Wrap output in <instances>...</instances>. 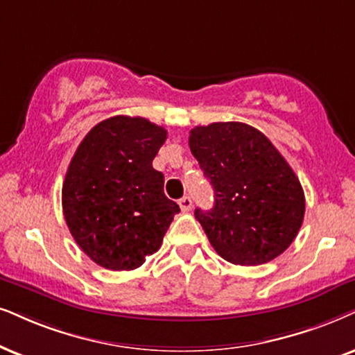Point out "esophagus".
<instances>
[{"mask_svg": "<svg viewBox=\"0 0 355 355\" xmlns=\"http://www.w3.org/2000/svg\"><path fill=\"white\" fill-rule=\"evenodd\" d=\"M178 205H180L182 211H185V213H187V211H190V209H191L193 201H191L190 196H183V198L178 200Z\"/></svg>", "mask_w": 355, "mask_h": 355, "instance_id": "34e87169", "label": "esophagus"}]
</instances>
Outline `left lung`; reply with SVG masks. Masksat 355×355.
Returning a JSON list of instances; mask_svg holds the SVG:
<instances>
[{
    "label": "left lung",
    "mask_w": 355,
    "mask_h": 355,
    "mask_svg": "<svg viewBox=\"0 0 355 355\" xmlns=\"http://www.w3.org/2000/svg\"><path fill=\"white\" fill-rule=\"evenodd\" d=\"M190 150L214 190L195 218L214 250L236 266H262L284 254L304 216V193L284 155L259 129L213 123L190 131Z\"/></svg>",
    "instance_id": "left-lung-1"
}]
</instances>
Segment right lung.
<instances>
[{
    "label": "right lung",
    "instance_id": "obj_1",
    "mask_svg": "<svg viewBox=\"0 0 355 355\" xmlns=\"http://www.w3.org/2000/svg\"><path fill=\"white\" fill-rule=\"evenodd\" d=\"M167 131L144 118L113 116L89 131L67 170L62 208L80 249L110 270H134L157 252L180 211L152 160Z\"/></svg>",
    "mask_w": 355,
    "mask_h": 355
}]
</instances>
